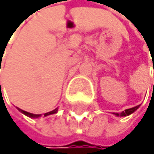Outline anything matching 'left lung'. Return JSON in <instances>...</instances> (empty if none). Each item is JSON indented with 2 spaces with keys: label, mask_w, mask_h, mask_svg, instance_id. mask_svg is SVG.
Instances as JSON below:
<instances>
[{
  "label": "left lung",
  "mask_w": 154,
  "mask_h": 154,
  "mask_svg": "<svg viewBox=\"0 0 154 154\" xmlns=\"http://www.w3.org/2000/svg\"><path fill=\"white\" fill-rule=\"evenodd\" d=\"M154 87V85H153ZM139 107V106H136L134 107H131V109H125V111H122V112H119V113H114L116 116H129V114H131L132 112H134V111L137 109Z\"/></svg>",
  "instance_id": "8db88e82"
}]
</instances>
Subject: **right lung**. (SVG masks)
<instances>
[{"instance_id":"right-lung-1","label":"right lung","mask_w":154,"mask_h":154,"mask_svg":"<svg viewBox=\"0 0 154 154\" xmlns=\"http://www.w3.org/2000/svg\"><path fill=\"white\" fill-rule=\"evenodd\" d=\"M0 72H1V70H0ZM0 88H1V82H0ZM19 110L21 111L22 113L26 114V116H29V117H32V119H37V117H40V116H41V114H34V113L28 112V111H26V110H23V109H19ZM57 109H54V110H51V111H50V112H47V113H45L44 116H50V114H54V113H57Z\"/></svg>"}]
</instances>
